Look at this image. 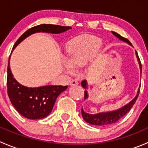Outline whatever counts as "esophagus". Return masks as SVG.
Here are the masks:
<instances>
[{
	"label": "esophagus",
	"instance_id": "34e87169",
	"mask_svg": "<svg viewBox=\"0 0 148 148\" xmlns=\"http://www.w3.org/2000/svg\"><path fill=\"white\" fill-rule=\"evenodd\" d=\"M78 84H79V82L77 81V80L73 79V80H71V82H70L69 85H70V86H76V85H77Z\"/></svg>",
	"mask_w": 148,
	"mask_h": 148
}]
</instances>
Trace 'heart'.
<instances>
[{
    "label": "heart",
    "instance_id": "b5f03b06",
    "mask_svg": "<svg viewBox=\"0 0 148 148\" xmlns=\"http://www.w3.org/2000/svg\"><path fill=\"white\" fill-rule=\"evenodd\" d=\"M102 44V41L94 36L84 35L68 43L66 47L68 61L63 64L69 74L74 72V67L84 66L90 61Z\"/></svg>",
    "mask_w": 148,
    "mask_h": 148
}]
</instances>
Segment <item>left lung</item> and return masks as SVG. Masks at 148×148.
<instances>
[{
    "label": "left lung",
    "instance_id": "left-lung-1",
    "mask_svg": "<svg viewBox=\"0 0 148 148\" xmlns=\"http://www.w3.org/2000/svg\"><path fill=\"white\" fill-rule=\"evenodd\" d=\"M113 34L117 38H118L119 39L121 40L122 41H125V42L127 43L128 44H130V46H132L131 43L130 42L129 40L127 39L126 38H124V37L121 36L120 34H118L117 33L114 32V31H112ZM135 53H136V56L138 58V61L139 65H140V72H142V65L141 62H140V59H139V56L138 55V53L135 51ZM82 86H83L84 89H86L87 86V82H86V80H84L81 83ZM140 88L138 89V93H137L136 97L131 101L130 102L128 103L127 104L125 105L124 107H122V108L119 109V110H115V111L112 112H102V113H98L96 114H88V113L85 112L83 110V109L82 108V114L83 119L86 121L88 123L91 124V125H99V126H107V125H110L111 124L115 123L116 122H117L119 120H120L123 116H125L130 110H131L132 107H133L134 104L136 102L137 99H138V97L140 93ZM88 98V93L86 91H84V99H86Z\"/></svg>",
    "mask_w": 148,
    "mask_h": 148
}]
</instances>
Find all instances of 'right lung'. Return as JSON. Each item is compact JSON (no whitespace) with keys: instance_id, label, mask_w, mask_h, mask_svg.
<instances>
[{"instance_id":"obj_1","label":"right lung","mask_w":148,"mask_h":148,"mask_svg":"<svg viewBox=\"0 0 148 148\" xmlns=\"http://www.w3.org/2000/svg\"><path fill=\"white\" fill-rule=\"evenodd\" d=\"M71 28L70 26L52 24H41L34 26L21 36L15 43L13 50L26 37L35 33L45 32L58 34ZM10 57L7 69V88L11 104L19 114L27 119L39 120L47 117L51 112L58 96L66 89L67 86L48 85L35 88L23 86L13 78L10 68Z\"/></svg>"}]
</instances>
